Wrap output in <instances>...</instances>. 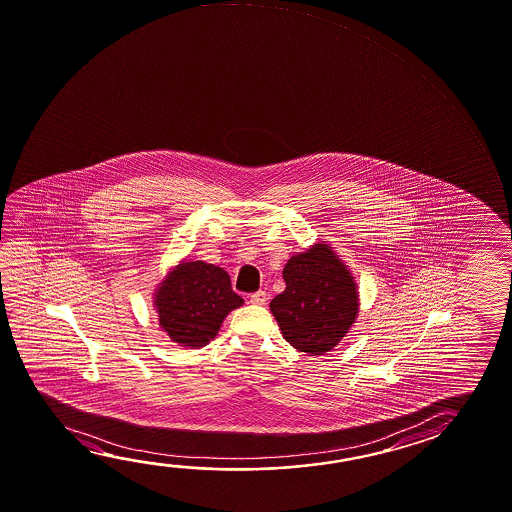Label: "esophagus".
Returning <instances> with one entry per match:
<instances>
[{
	"instance_id": "obj_1",
	"label": "esophagus",
	"mask_w": 512,
	"mask_h": 512,
	"mask_svg": "<svg viewBox=\"0 0 512 512\" xmlns=\"http://www.w3.org/2000/svg\"><path fill=\"white\" fill-rule=\"evenodd\" d=\"M266 302H268V294L264 291H257L250 296V303L253 305H266Z\"/></svg>"
}]
</instances>
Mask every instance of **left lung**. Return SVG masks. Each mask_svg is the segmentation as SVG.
<instances>
[{
  "label": "left lung",
  "mask_w": 512,
  "mask_h": 512,
  "mask_svg": "<svg viewBox=\"0 0 512 512\" xmlns=\"http://www.w3.org/2000/svg\"><path fill=\"white\" fill-rule=\"evenodd\" d=\"M282 275L285 291L269 309L285 341L309 355L330 352L359 316L352 271L327 241H319L287 260Z\"/></svg>",
  "instance_id": "obj_1"
}]
</instances>
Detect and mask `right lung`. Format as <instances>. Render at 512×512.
Returning <instances> with one entry per match:
<instances>
[{
    "label": "right lung",
    "instance_id": "right-lung-1",
    "mask_svg": "<svg viewBox=\"0 0 512 512\" xmlns=\"http://www.w3.org/2000/svg\"><path fill=\"white\" fill-rule=\"evenodd\" d=\"M243 303L227 271L203 260H180L153 293L160 330L187 348L212 341L228 314Z\"/></svg>",
    "mask_w": 512,
    "mask_h": 512
}]
</instances>
